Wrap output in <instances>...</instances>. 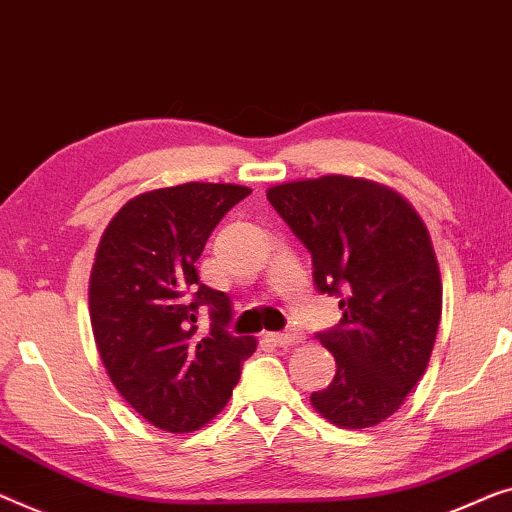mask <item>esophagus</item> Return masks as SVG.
I'll return each mask as SVG.
<instances>
[{"label": "esophagus", "instance_id": "1", "mask_svg": "<svg viewBox=\"0 0 512 512\" xmlns=\"http://www.w3.org/2000/svg\"><path fill=\"white\" fill-rule=\"evenodd\" d=\"M266 338H269L276 347H294V345H301L305 335L301 331H285V333H269Z\"/></svg>", "mask_w": 512, "mask_h": 512}]
</instances>
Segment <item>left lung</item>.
Returning <instances> with one entry per match:
<instances>
[{
  "mask_svg": "<svg viewBox=\"0 0 512 512\" xmlns=\"http://www.w3.org/2000/svg\"><path fill=\"white\" fill-rule=\"evenodd\" d=\"M312 255L319 292L340 294L338 329L319 335L335 377L310 395L326 421L365 430L402 407L430 363L441 273L416 209L386 183L324 174L266 190Z\"/></svg>",
  "mask_w": 512,
  "mask_h": 512,
  "instance_id": "left-lung-1",
  "label": "left lung"
}]
</instances>
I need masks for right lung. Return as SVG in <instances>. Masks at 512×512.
Segmentation results:
<instances>
[{
  "label": "right lung",
  "instance_id": "add662e5",
  "mask_svg": "<svg viewBox=\"0 0 512 512\" xmlns=\"http://www.w3.org/2000/svg\"><path fill=\"white\" fill-rule=\"evenodd\" d=\"M250 193L236 183L188 181L144 190L121 207L98 241L89 317L98 356L131 407L165 432L213 421L232 398L257 340L225 331L227 294L202 285L195 262L220 218ZM212 305V329L196 308Z\"/></svg>",
  "mask_w": 512,
  "mask_h": 512
}]
</instances>
